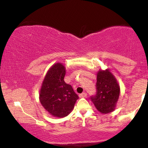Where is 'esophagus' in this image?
I'll list each match as a JSON object with an SVG mask.
<instances>
[{"mask_svg":"<svg viewBox=\"0 0 148 148\" xmlns=\"http://www.w3.org/2000/svg\"><path fill=\"white\" fill-rule=\"evenodd\" d=\"M86 96H87V93L86 92H83V93H81V94L79 95V97H81V98L86 97Z\"/></svg>","mask_w":148,"mask_h":148,"instance_id":"obj_1","label":"esophagus"}]
</instances>
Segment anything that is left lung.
<instances>
[{
  "instance_id": "8db88e82",
  "label": "left lung",
  "mask_w": 148,
  "mask_h": 148,
  "mask_svg": "<svg viewBox=\"0 0 148 148\" xmlns=\"http://www.w3.org/2000/svg\"><path fill=\"white\" fill-rule=\"evenodd\" d=\"M97 92L90 99L100 113L114 111L120 96V86L109 69L99 70L97 74Z\"/></svg>"
}]
</instances>
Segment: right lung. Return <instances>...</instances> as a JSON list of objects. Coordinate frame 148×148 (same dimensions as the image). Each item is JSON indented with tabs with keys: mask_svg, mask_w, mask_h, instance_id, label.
Listing matches in <instances>:
<instances>
[{
	"mask_svg": "<svg viewBox=\"0 0 148 148\" xmlns=\"http://www.w3.org/2000/svg\"><path fill=\"white\" fill-rule=\"evenodd\" d=\"M65 73V67L62 63L54 64L46 74L40 92L42 106L58 118L68 115L79 99L72 86L64 82Z\"/></svg>",
	"mask_w": 148,
	"mask_h": 148,
	"instance_id": "obj_1",
	"label": "right lung"
}]
</instances>
